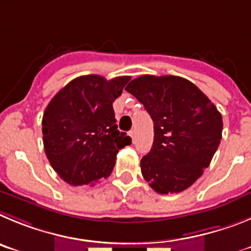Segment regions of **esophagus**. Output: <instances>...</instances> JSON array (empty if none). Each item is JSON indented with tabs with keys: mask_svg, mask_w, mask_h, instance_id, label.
<instances>
[{
	"mask_svg": "<svg viewBox=\"0 0 251 251\" xmlns=\"http://www.w3.org/2000/svg\"><path fill=\"white\" fill-rule=\"evenodd\" d=\"M128 135H130L131 140H132V141H135V139H136V131L131 130L130 132H128Z\"/></svg>",
	"mask_w": 251,
	"mask_h": 251,
	"instance_id": "esophagus-1",
	"label": "esophagus"
}]
</instances>
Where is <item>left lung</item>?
<instances>
[{"instance_id":"obj_1","label":"left lung","mask_w":251,"mask_h":251,"mask_svg":"<svg viewBox=\"0 0 251 251\" xmlns=\"http://www.w3.org/2000/svg\"><path fill=\"white\" fill-rule=\"evenodd\" d=\"M125 90L153 121L152 148L140 162L144 179L159 194L191 186L220 144L223 117L215 105L179 76H140Z\"/></svg>"}]
</instances>
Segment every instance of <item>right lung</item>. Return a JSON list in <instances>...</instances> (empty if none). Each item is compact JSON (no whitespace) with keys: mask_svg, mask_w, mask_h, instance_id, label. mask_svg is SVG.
Here are the masks:
<instances>
[{"mask_svg":"<svg viewBox=\"0 0 251 251\" xmlns=\"http://www.w3.org/2000/svg\"><path fill=\"white\" fill-rule=\"evenodd\" d=\"M130 78L80 76L47 105L42 117L45 152L67 184L94 185L107 177L119 150L131 144L130 136L117 130L112 109Z\"/></svg>","mask_w":251,"mask_h":251,"instance_id":"1","label":"right lung"}]
</instances>
